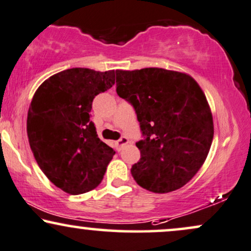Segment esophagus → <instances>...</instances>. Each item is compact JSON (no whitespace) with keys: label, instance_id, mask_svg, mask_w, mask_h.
Returning a JSON list of instances; mask_svg holds the SVG:
<instances>
[{"label":"esophagus","instance_id":"obj_1","mask_svg":"<svg viewBox=\"0 0 251 251\" xmlns=\"http://www.w3.org/2000/svg\"><path fill=\"white\" fill-rule=\"evenodd\" d=\"M128 143V139L127 137H125V135H123V137H120L119 140L116 141V146H117V151H120L122 150V147L124 145H126Z\"/></svg>","mask_w":251,"mask_h":251}]
</instances>
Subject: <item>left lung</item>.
Segmentation results:
<instances>
[{
    "label": "left lung",
    "mask_w": 251,
    "mask_h": 251,
    "mask_svg": "<svg viewBox=\"0 0 251 251\" xmlns=\"http://www.w3.org/2000/svg\"><path fill=\"white\" fill-rule=\"evenodd\" d=\"M117 93L137 113L143 139L131 173L139 186L168 193L198 173L210 150L214 125L206 96L191 76L160 68L116 71Z\"/></svg>",
    "instance_id": "1"
}]
</instances>
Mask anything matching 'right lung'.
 <instances>
[{"label":"right lung","instance_id":"obj_1","mask_svg":"<svg viewBox=\"0 0 251 251\" xmlns=\"http://www.w3.org/2000/svg\"><path fill=\"white\" fill-rule=\"evenodd\" d=\"M114 75L68 69L43 81L30 104V149L48 179L71 195L96 188L116 153L98 138L91 122L93 99L112 87Z\"/></svg>","mask_w":251,"mask_h":251}]
</instances>
